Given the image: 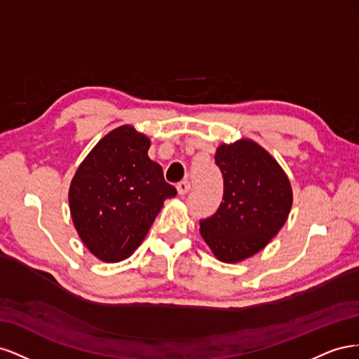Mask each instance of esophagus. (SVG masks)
<instances>
[{
	"mask_svg": "<svg viewBox=\"0 0 359 359\" xmlns=\"http://www.w3.org/2000/svg\"><path fill=\"white\" fill-rule=\"evenodd\" d=\"M177 190H178V194H181V196H184V194H187L190 190H191V184L190 181H181L178 186H177Z\"/></svg>",
	"mask_w": 359,
	"mask_h": 359,
	"instance_id": "esophagus-1",
	"label": "esophagus"
}]
</instances>
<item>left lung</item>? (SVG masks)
<instances>
[{"label": "left lung", "mask_w": 359, "mask_h": 359, "mask_svg": "<svg viewBox=\"0 0 359 359\" xmlns=\"http://www.w3.org/2000/svg\"><path fill=\"white\" fill-rule=\"evenodd\" d=\"M215 163L223 175V202L210 219L201 220V235L217 259L236 264L259 253L278 233L293 193L277 160L252 139L222 144Z\"/></svg>", "instance_id": "obj_1"}]
</instances>
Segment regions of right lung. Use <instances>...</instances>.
<instances>
[{"mask_svg": "<svg viewBox=\"0 0 359 359\" xmlns=\"http://www.w3.org/2000/svg\"><path fill=\"white\" fill-rule=\"evenodd\" d=\"M151 140L133 126L102 137L76 170L69 189L70 214L81 241L103 262L135 253L163 202L177 189L148 157Z\"/></svg>", "mask_w": 359, "mask_h": 359, "instance_id": "add662e5", "label": "right lung"}]
</instances>
